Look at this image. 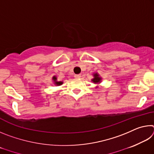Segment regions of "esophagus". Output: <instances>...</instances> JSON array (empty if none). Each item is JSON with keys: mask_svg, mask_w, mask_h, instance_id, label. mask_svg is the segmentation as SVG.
I'll return each instance as SVG.
<instances>
[{"mask_svg": "<svg viewBox=\"0 0 154 154\" xmlns=\"http://www.w3.org/2000/svg\"><path fill=\"white\" fill-rule=\"evenodd\" d=\"M81 77H82V75H80V74H77V75H75V77L77 78V79H80Z\"/></svg>", "mask_w": 154, "mask_h": 154, "instance_id": "obj_1", "label": "esophagus"}]
</instances>
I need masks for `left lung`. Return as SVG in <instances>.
Listing matches in <instances>:
<instances>
[{
  "instance_id": "8db88e82",
  "label": "left lung",
  "mask_w": 154,
  "mask_h": 154,
  "mask_svg": "<svg viewBox=\"0 0 154 154\" xmlns=\"http://www.w3.org/2000/svg\"><path fill=\"white\" fill-rule=\"evenodd\" d=\"M94 78L92 79V82L94 83H99L101 82V77H99V75L98 73H94L93 74Z\"/></svg>"
}]
</instances>
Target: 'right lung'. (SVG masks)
<instances>
[{
    "label": "right lung",
    "instance_id": "add662e5",
    "mask_svg": "<svg viewBox=\"0 0 154 154\" xmlns=\"http://www.w3.org/2000/svg\"><path fill=\"white\" fill-rule=\"evenodd\" d=\"M52 80L54 81V84H55L56 85H60L62 84V83H63V82H57V77L56 76H54L53 77H52Z\"/></svg>",
    "mask_w": 154,
    "mask_h": 154
}]
</instances>
